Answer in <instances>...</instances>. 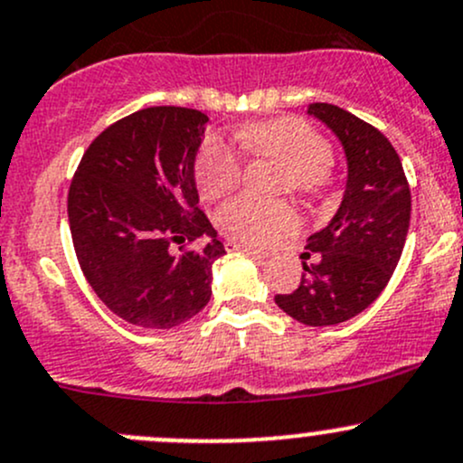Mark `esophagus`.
Returning a JSON list of instances; mask_svg holds the SVG:
<instances>
[{"mask_svg": "<svg viewBox=\"0 0 463 463\" xmlns=\"http://www.w3.org/2000/svg\"><path fill=\"white\" fill-rule=\"evenodd\" d=\"M226 250H241V252H246V255L255 257V260H266V257H269V252L257 250V248H252V246L237 244V241H226Z\"/></svg>", "mask_w": 463, "mask_h": 463, "instance_id": "esophagus-1", "label": "esophagus"}]
</instances>
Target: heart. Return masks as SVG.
Listing matches in <instances>:
<instances>
[{
	"instance_id": "obj_1",
	"label": "heart",
	"mask_w": 463,
	"mask_h": 463,
	"mask_svg": "<svg viewBox=\"0 0 463 463\" xmlns=\"http://www.w3.org/2000/svg\"><path fill=\"white\" fill-rule=\"evenodd\" d=\"M237 142L246 153L286 166L284 191L317 197L328 188V164L333 148L299 117H277L252 121L237 133ZM194 177L203 197L217 199L232 193L241 182V159L226 139L208 137L197 155ZM217 223L228 237L246 244H270L299 223L288 202H261L255 197H237L219 211Z\"/></svg>"
}]
</instances>
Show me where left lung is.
<instances>
[{
    "instance_id": "left-lung-1",
    "label": "left lung",
    "mask_w": 463,
    "mask_h": 463,
    "mask_svg": "<svg viewBox=\"0 0 463 463\" xmlns=\"http://www.w3.org/2000/svg\"><path fill=\"white\" fill-rule=\"evenodd\" d=\"M308 113L339 137L348 162L342 206L326 228L308 237L317 264H304L297 290L275 295L286 315L306 326L342 324L382 295L406 244L411 188L397 150L364 119L333 104Z\"/></svg>"
}]
</instances>
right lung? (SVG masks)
<instances>
[{
    "label": "right lung",
    "mask_w": 463,
    "mask_h": 463,
    "mask_svg": "<svg viewBox=\"0 0 463 463\" xmlns=\"http://www.w3.org/2000/svg\"><path fill=\"white\" fill-rule=\"evenodd\" d=\"M206 121L182 106L137 110L92 139L71 182L77 261L128 324L175 328L211 301L213 264L226 250L197 206L194 157ZM199 236L209 244L188 249Z\"/></svg>",
    "instance_id": "obj_1"
}]
</instances>
